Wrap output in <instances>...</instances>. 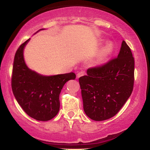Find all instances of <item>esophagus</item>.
I'll list each match as a JSON object with an SVG mask.
<instances>
[{
	"label": "esophagus",
	"instance_id": "1",
	"mask_svg": "<svg viewBox=\"0 0 150 150\" xmlns=\"http://www.w3.org/2000/svg\"><path fill=\"white\" fill-rule=\"evenodd\" d=\"M83 75H85V72L80 71V72H79L78 73H77V77H80L83 76Z\"/></svg>",
	"mask_w": 150,
	"mask_h": 150
}]
</instances>
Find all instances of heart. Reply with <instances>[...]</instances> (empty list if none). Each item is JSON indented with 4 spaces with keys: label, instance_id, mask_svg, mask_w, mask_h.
<instances>
[{
    "label": "heart",
    "instance_id": "b5f03b06",
    "mask_svg": "<svg viewBox=\"0 0 150 150\" xmlns=\"http://www.w3.org/2000/svg\"><path fill=\"white\" fill-rule=\"evenodd\" d=\"M111 50H112V45H111V44H108V46H106V47L103 50L102 52H101L100 53V55H99V59H98L99 63H102V62L104 61V58L106 57V56H107L108 53L111 52Z\"/></svg>",
    "mask_w": 150,
    "mask_h": 150
}]
</instances>
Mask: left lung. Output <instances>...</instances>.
I'll list each match as a JSON object with an SVG mask.
<instances>
[{
  "label": "left lung",
  "mask_w": 150,
  "mask_h": 150,
  "mask_svg": "<svg viewBox=\"0 0 150 150\" xmlns=\"http://www.w3.org/2000/svg\"><path fill=\"white\" fill-rule=\"evenodd\" d=\"M134 70V58L125 41L117 57L89 68L79 78L86 115L97 121L114 116L131 95Z\"/></svg>",
  "instance_id": "8db88e82"
}]
</instances>
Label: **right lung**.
I'll use <instances>...</instances> for the list:
<instances>
[{"label":"right lung","mask_w":150,"mask_h":150,"mask_svg":"<svg viewBox=\"0 0 150 150\" xmlns=\"http://www.w3.org/2000/svg\"><path fill=\"white\" fill-rule=\"evenodd\" d=\"M30 39L17 50L11 77L12 90L15 99L28 116L46 121L54 118L60 108L59 95L63 86L76 75L69 73L53 76H43L27 68L23 49Z\"/></svg>","instance_id":"right-lung-1"}]
</instances>
